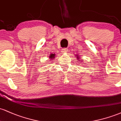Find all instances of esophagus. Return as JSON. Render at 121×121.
Instances as JSON below:
<instances>
[{
    "mask_svg": "<svg viewBox=\"0 0 121 121\" xmlns=\"http://www.w3.org/2000/svg\"><path fill=\"white\" fill-rule=\"evenodd\" d=\"M67 52H68L67 48H63V49H62V52L63 53H66Z\"/></svg>",
    "mask_w": 121,
    "mask_h": 121,
    "instance_id": "1",
    "label": "esophagus"
}]
</instances>
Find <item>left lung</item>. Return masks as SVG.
<instances>
[{"label":"left lung","mask_w":121,"mask_h":121,"mask_svg":"<svg viewBox=\"0 0 121 121\" xmlns=\"http://www.w3.org/2000/svg\"><path fill=\"white\" fill-rule=\"evenodd\" d=\"M76 59H77V61H78L79 62H80V63H81V61L80 60V59H81V58H80V56H78V55H76Z\"/></svg>","instance_id":"8db88e82"}]
</instances>
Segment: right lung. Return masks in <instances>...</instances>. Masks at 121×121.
<instances>
[{
	"label": "right lung",
	"instance_id": "add662e5",
	"mask_svg": "<svg viewBox=\"0 0 121 121\" xmlns=\"http://www.w3.org/2000/svg\"><path fill=\"white\" fill-rule=\"evenodd\" d=\"M55 56H56V55H55V53H51L50 54V56H49V59H51V60L52 61V60H53V59H55Z\"/></svg>",
	"mask_w": 121,
	"mask_h": 121
}]
</instances>
